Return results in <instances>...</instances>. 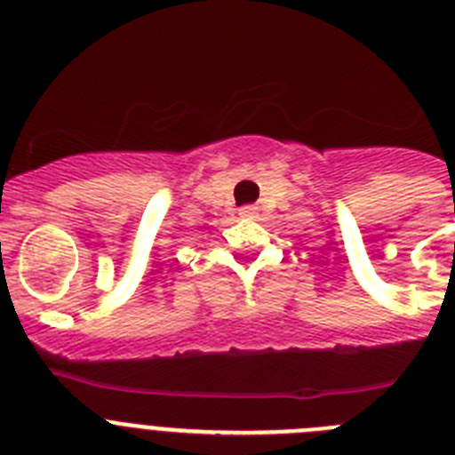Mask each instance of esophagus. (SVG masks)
<instances>
[{
    "instance_id": "34e87169",
    "label": "esophagus",
    "mask_w": 455,
    "mask_h": 455,
    "mask_svg": "<svg viewBox=\"0 0 455 455\" xmlns=\"http://www.w3.org/2000/svg\"><path fill=\"white\" fill-rule=\"evenodd\" d=\"M239 216H241V219H255L257 207H252V204H246V207L239 209Z\"/></svg>"
}]
</instances>
